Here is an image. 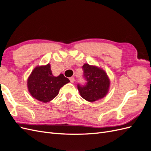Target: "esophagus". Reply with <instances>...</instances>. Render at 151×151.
<instances>
[{"instance_id":"esophagus-1","label":"esophagus","mask_w":151,"mask_h":151,"mask_svg":"<svg viewBox=\"0 0 151 151\" xmlns=\"http://www.w3.org/2000/svg\"><path fill=\"white\" fill-rule=\"evenodd\" d=\"M69 79H70V83H74V81H75V79H74V77H70Z\"/></svg>"}]
</instances>
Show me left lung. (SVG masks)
Masks as SVG:
<instances>
[{
    "instance_id": "left-lung-1",
    "label": "left lung",
    "mask_w": 151,
    "mask_h": 151,
    "mask_svg": "<svg viewBox=\"0 0 151 151\" xmlns=\"http://www.w3.org/2000/svg\"><path fill=\"white\" fill-rule=\"evenodd\" d=\"M85 84H77L79 93L82 98L89 102H94L103 98L107 94L109 80L106 73L97 67L85 64L82 67Z\"/></svg>"
}]
</instances>
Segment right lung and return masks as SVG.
<instances>
[{"label":"right lung","instance_id":"right-lung-1","mask_svg":"<svg viewBox=\"0 0 151 151\" xmlns=\"http://www.w3.org/2000/svg\"><path fill=\"white\" fill-rule=\"evenodd\" d=\"M69 82L62 74L53 76L48 63L35 68L28 79V88L33 98L47 103L55 98L62 87Z\"/></svg>","mask_w":151,"mask_h":151}]
</instances>
